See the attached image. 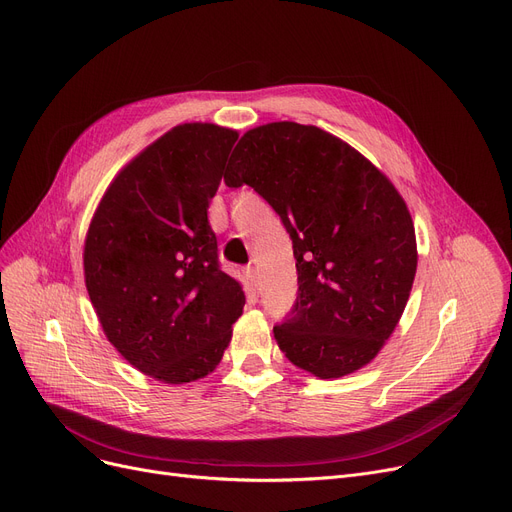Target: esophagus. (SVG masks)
Here are the masks:
<instances>
[{"mask_svg": "<svg viewBox=\"0 0 512 512\" xmlns=\"http://www.w3.org/2000/svg\"><path fill=\"white\" fill-rule=\"evenodd\" d=\"M244 274H247V280L251 282V286H253V291H259V286H261V280H259V270L255 268V265H249L247 270H244Z\"/></svg>", "mask_w": 512, "mask_h": 512, "instance_id": "obj_1", "label": "esophagus"}]
</instances>
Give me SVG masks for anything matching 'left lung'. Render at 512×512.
I'll return each mask as SVG.
<instances>
[{"label":"left lung","instance_id":"8db88e82","mask_svg":"<svg viewBox=\"0 0 512 512\" xmlns=\"http://www.w3.org/2000/svg\"><path fill=\"white\" fill-rule=\"evenodd\" d=\"M224 182L280 215L297 299L274 326L295 366L339 379L366 366L404 314L416 238L404 198L358 150L314 125H261L236 144Z\"/></svg>","mask_w":512,"mask_h":512}]
</instances>
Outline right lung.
<instances>
[{"label": "right lung", "mask_w": 512, "mask_h": 512, "mask_svg": "<svg viewBox=\"0 0 512 512\" xmlns=\"http://www.w3.org/2000/svg\"><path fill=\"white\" fill-rule=\"evenodd\" d=\"M236 140L209 123L173 127L115 177L85 238V286L108 341L163 383L213 372L242 314L207 215Z\"/></svg>", "instance_id": "right-lung-1"}]
</instances>
